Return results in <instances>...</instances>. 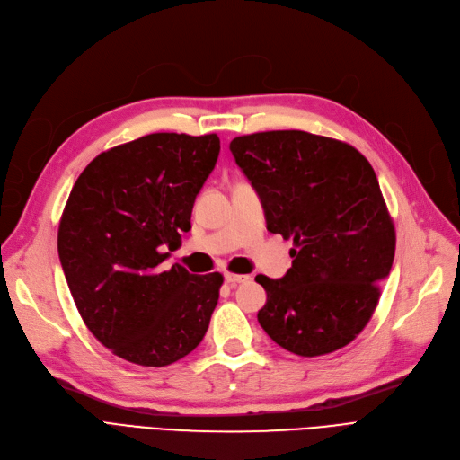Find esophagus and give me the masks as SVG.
<instances>
[{
	"mask_svg": "<svg viewBox=\"0 0 460 460\" xmlns=\"http://www.w3.org/2000/svg\"><path fill=\"white\" fill-rule=\"evenodd\" d=\"M249 279H251L249 275H237V273H230V271L225 273V280H226L228 284H239V282H245V280H249Z\"/></svg>",
	"mask_w": 460,
	"mask_h": 460,
	"instance_id": "1",
	"label": "esophagus"
}]
</instances>
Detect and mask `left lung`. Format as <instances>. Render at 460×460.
<instances>
[{
	"label": "left lung",
	"instance_id": "obj_1",
	"mask_svg": "<svg viewBox=\"0 0 460 460\" xmlns=\"http://www.w3.org/2000/svg\"><path fill=\"white\" fill-rule=\"evenodd\" d=\"M230 151L260 194L268 230L294 239L287 275H256L268 294L260 325L303 358L349 344L373 316L395 256L373 166L349 144L305 130L237 137Z\"/></svg>",
	"mask_w": 460,
	"mask_h": 460
}]
</instances>
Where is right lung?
<instances>
[{"label": "right lung", "instance_id": "obj_1", "mask_svg": "<svg viewBox=\"0 0 460 460\" xmlns=\"http://www.w3.org/2000/svg\"><path fill=\"white\" fill-rule=\"evenodd\" d=\"M221 140L153 133L102 151L65 204L58 252L76 309L118 358L166 367L199 346L223 275H192L168 252L190 230V213Z\"/></svg>", "mask_w": 460, "mask_h": 460}]
</instances>
